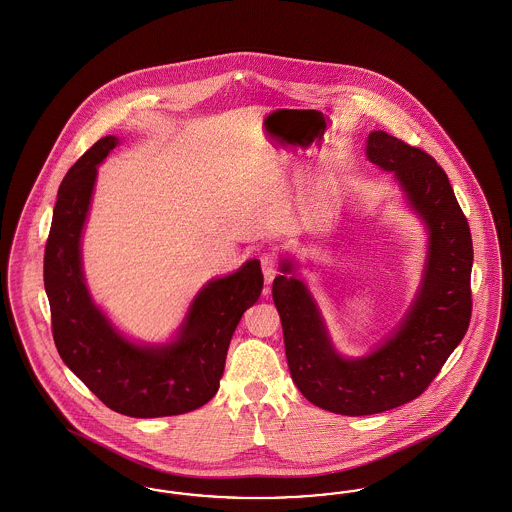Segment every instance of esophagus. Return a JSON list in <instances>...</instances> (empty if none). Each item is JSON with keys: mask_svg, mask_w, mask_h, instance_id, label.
<instances>
[{"mask_svg": "<svg viewBox=\"0 0 512 512\" xmlns=\"http://www.w3.org/2000/svg\"><path fill=\"white\" fill-rule=\"evenodd\" d=\"M260 264H262V271H264L266 283H271V281L275 279V275L279 273V260H277L273 254H266V256H262Z\"/></svg>", "mask_w": 512, "mask_h": 512, "instance_id": "34e87169", "label": "esophagus"}]
</instances>
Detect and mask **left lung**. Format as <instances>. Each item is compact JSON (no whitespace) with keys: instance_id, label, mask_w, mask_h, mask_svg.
<instances>
[{"instance_id":"obj_1","label":"left lung","mask_w":512,"mask_h":512,"mask_svg":"<svg viewBox=\"0 0 512 512\" xmlns=\"http://www.w3.org/2000/svg\"><path fill=\"white\" fill-rule=\"evenodd\" d=\"M367 158L394 172L428 229L423 285L398 329L369 356H338L308 287L287 275L273 281L290 375L304 398L338 415H375L415 400L467 333L472 313V237L444 168L423 149L382 130L369 134Z\"/></svg>"}]
</instances>
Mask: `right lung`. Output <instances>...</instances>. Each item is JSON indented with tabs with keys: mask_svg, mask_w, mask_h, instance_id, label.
Listing matches in <instances>:
<instances>
[{
	"mask_svg": "<svg viewBox=\"0 0 512 512\" xmlns=\"http://www.w3.org/2000/svg\"><path fill=\"white\" fill-rule=\"evenodd\" d=\"M116 145L118 137H101L59 187L44 256L53 340L68 369L112 411L135 419L189 413L216 396L231 336L264 287L262 267L248 260L210 281L170 344L137 346L118 333L89 296L80 256L97 164Z\"/></svg>",
	"mask_w": 512,
	"mask_h": 512,
	"instance_id": "add662e5",
	"label": "right lung"
}]
</instances>
